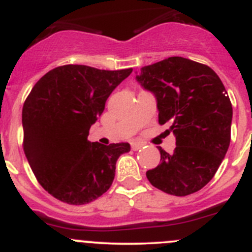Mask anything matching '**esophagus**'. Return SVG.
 Here are the masks:
<instances>
[{
    "label": "esophagus",
    "instance_id": "34e87169",
    "mask_svg": "<svg viewBox=\"0 0 252 252\" xmlns=\"http://www.w3.org/2000/svg\"><path fill=\"white\" fill-rule=\"evenodd\" d=\"M142 147H143V143H141V142H132V143H131V148H132L133 151H138L140 148H142Z\"/></svg>",
    "mask_w": 252,
    "mask_h": 252
}]
</instances>
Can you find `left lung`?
Masks as SVG:
<instances>
[{
  "instance_id": "1",
  "label": "left lung",
  "mask_w": 252,
  "mask_h": 252,
  "mask_svg": "<svg viewBox=\"0 0 252 252\" xmlns=\"http://www.w3.org/2000/svg\"><path fill=\"white\" fill-rule=\"evenodd\" d=\"M136 79L155 94L159 125L176 136L174 152L159 148L160 164L146 172L147 179L171 195L200 190L230 145L232 106L224 84L212 68L182 57L143 66Z\"/></svg>"
}]
</instances>
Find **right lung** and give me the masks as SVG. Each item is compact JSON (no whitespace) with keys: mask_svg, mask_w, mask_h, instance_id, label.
Instances as JSON below:
<instances>
[{"mask_svg":"<svg viewBox=\"0 0 252 252\" xmlns=\"http://www.w3.org/2000/svg\"><path fill=\"white\" fill-rule=\"evenodd\" d=\"M131 73L62 65L43 75L26 99L23 151L38 183L61 202L88 204L111 187L117 158L130 145L89 142V130Z\"/></svg>","mask_w":252,"mask_h":252,"instance_id":"obj_1","label":"right lung"}]
</instances>
